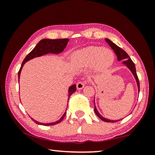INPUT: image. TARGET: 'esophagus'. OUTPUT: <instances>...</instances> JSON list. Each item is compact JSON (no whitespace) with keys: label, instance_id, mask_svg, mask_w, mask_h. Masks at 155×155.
Instances as JSON below:
<instances>
[{"label":"esophagus","instance_id":"34e87169","mask_svg":"<svg viewBox=\"0 0 155 155\" xmlns=\"http://www.w3.org/2000/svg\"><path fill=\"white\" fill-rule=\"evenodd\" d=\"M76 87H77L78 90H82V89L84 87V84L82 82H78L77 86Z\"/></svg>","mask_w":155,"mask_h":155}]
</instances>
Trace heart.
Returning <instances> with one entry per match:
<instances>
[{
    "label": "heart",
    "instance_id": "1",
    "mask_svg": "<svg viewBox=\"0 0 155 155\" xmlns=\"http://www.w3.org/2000/svg\"><path fill=\"white\" fill-rule=\"evenodd\" d=\"M114 60L113 52L101 46H87L73 53L71 64L76 69L92 67L95 73H100L111 66Z\"/></svg>",
    "mask_w": 155,
    "mask_h": 155
}]
</instances>
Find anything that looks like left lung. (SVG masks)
<instances>
[{"label": "left lung", "instance_id": "left-lung-1", "mask_svg": "<svg viewBox=\"0 0 155 155\" xmlns=\"http://www.w3.org/2000/svg\"><path fill=\"white\" fill-rule=\"evenodd\" d=\"M105 41L107 43L109 44V45L111 46V48L113 49V51L115 53V54L117 56V60L118 61H123L122 62V64L126 65V66L128 68L131 73H132L133 77H134L135 81H136L137 83V91H138V93L140 92V82H139V80L138 78H137V73H136V69H135V65L134 64V63L133 62V61L131 60L130 57L128 55V54L124 50H123L121 48H120L119 46H118L116 44H114L113 41H111V40L106 38ZM94 112L95 114H97V116L100 118L101 120H102L104 122H108V123H115L117 121H119L121 119H118V120H111V119H108L107 118L103 117L99 113V111H97L96 106H95V100H94Z\"/></svg>", "mask_w": 155, "mask_h": 155}]
</instances>
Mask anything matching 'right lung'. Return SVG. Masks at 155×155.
I'll return each mask as SVG.
<instances>
[{"instance_id":"add662e5","label":"right lung","mask_w":155,"mask_h":155,"mask_svg":"<svg viewBox=\"0 0 155 155\" xmlns=\"http://www.w3.org/2000/svg\"><path fill=\"white\" fill-rule=\"evenodd\" d=\"M68 39H41V41H39L37 45L35 46V47L33 48L32 51L25 57V58L23 61V62L21 65L20 69L18 72V80L20 81V73L22 71V69L25 63L29 61V60L36 58V57H39L44 55L48 54H59L61 53L63 51V50L65 49L66 47L68 42ZM76 91V85L75 84H73L71 87H69L68 88V99L71 97V95L73 94V92H75ZM65 114H66V111L63 115L61 116L60 119H58L57 121L52 122V123H47V124H44V123H41L37 121L34 119V118H31V120H33L34 122H35L36 124L39 125H43V126H54L57 124H59L62 121L63 118H64Z\"/></svg>"}]
</instances>
